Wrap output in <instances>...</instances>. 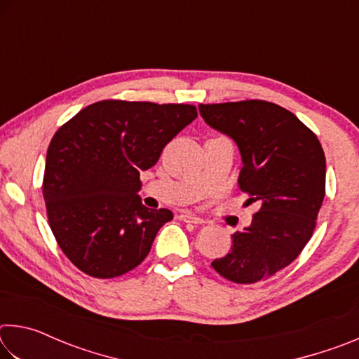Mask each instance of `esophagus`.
<instances>
[{
	"instance_id": "1",
	"label": "esophagus",
	"mask_w": 359,
	"mask_h": 359,
	"mask_svg": "<svg viewBox=\"0 0 359 359\" xmlns=\"http://www.w3.org/2000/svg\"><path fill=\"white\" fill-rule=\"evenodd\" d=\"M179 218H180L182 222H185V223H194V224L205 223L204 218L194 215V214H190V212H182V214L179 215Z\"/></svg>"
}]
</instances>
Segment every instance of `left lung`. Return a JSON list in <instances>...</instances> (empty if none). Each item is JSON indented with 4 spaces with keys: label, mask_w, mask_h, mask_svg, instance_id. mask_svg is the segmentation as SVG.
Returning a JSON list of instances; mask_svg holds the SVG:
<instances>
[{
    "label": "left lung",
    "mask_w": 359,
    "mask_h": 359,
    "mask_svg": "<svg viewBox=\"0 0 359 359\" xmlns=\"http://www.w3.org/2000/svg\"><path fill=\"white\" fill-rule=\"evenodd\" d=\"M199 112L238 145L239 187L250 194L247 204L259 205L250 226L231 236V250L212 267L234 283L266 280L293 263L312 238L325 198V151L294 114L274 102L199 104Z\"/></svg>",
    "instance_id": "8db88e82"
}]
</instances>
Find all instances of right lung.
I'll list each match as a JSON object with an SVG mask.
<instances>
[{"mask_svg": "<svg viewBox=\"0 0 359 359\" xmlns=\"http://www.w3.org/2000/svg\"><path fill=\"white\" fill-rule=\"evenodd\" d=\"M196 117L190 104L107 100L82 109L52 137L42 184L48 223L85 274L118 277L147 257L172 212L145 208L139 175Z\"/></svg>", "mask_w": 359, "mask_h": 359, "instance_id": "right-lung-1", "label": "right lung"}]
</instances>
